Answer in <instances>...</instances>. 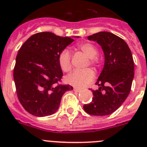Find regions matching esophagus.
<instances>
[{
	"instance_id": "esophagus-1",
	"label": "esophagus",
	"mask_w": 147,
	"mask_h": 147,
	"mask_svg": "<svg viewBox=\"0 0 147 147\" xmlns=\"http://www.w3.org/2000/svg\"><path fill=\"white\" fill-rule=\"evenodd\" d=\"M74 90L75 92H80L82 90L81 89H80V88H74Z\"/></svg>"
}]
</instances>
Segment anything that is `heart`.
Listing matches in <instances>:
<instances>
[{"mask_svg": "<svg viewBox=\"0 0 147 147\" xmlns=\"http://www.w3.org/2000/svg\"><path fill=\"white\" fill-rule=\"evenodd\" d=\"M79 48L86 54L90 58H92L91 62L94 63L98 54V50L93 44L90 42H83L79 45ZM59 67L64 72H68L72 67L71 54L69 50L64 49L58 56ZM95 79V74L93 70H75L67 75L65 78L67 83L76 88H85L92 82Z\"/></svg>", "mask_w": 147, "mask_h": 147, "instance_id": "obj_1", "label": "heart"}]
</instances>
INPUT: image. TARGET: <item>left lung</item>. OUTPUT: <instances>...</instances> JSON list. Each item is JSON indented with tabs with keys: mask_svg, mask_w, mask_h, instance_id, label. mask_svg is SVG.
Listing matches in <instances>:
<instances>
[{
	"mask_svg": "<svg viewBox=\"0 0 147 147\" xmlns=\"http://www.w3.org/2000/svg\"><path fill=\"white\" fill-rule=\"evenodd\" d=\"M96 41L105 54V65L93 90L92 102L83 108L92 115H107L117 110L127 98L134 77V61L127 42L115 34L101 32L88 36Z\"/></svg>",
	"mask_w": 147,
	"mask_h": 147,
	"instance_id": "obj_1",
	"label": "left lung"
}]
</instances>
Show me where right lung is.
Here are the masks:
<instances>
[{
	"instance_id": "1",
	"label": "right lung",
	"mask_w": 147,
	"mask_h": 147,
	"mask_svg": "<svg viewBox=\"0 0 147 147\" xmlns=\"http://www.w3.org/2000/svg\"><path fill=\"white\" fill-rule=\"evenodd\" d=\"M74 41L51 32L32 35L20 49L14 67L17 95L23 108L39 117L54 114L69 85H61L58 56Z\"/></svg>"
}]
</instances>
